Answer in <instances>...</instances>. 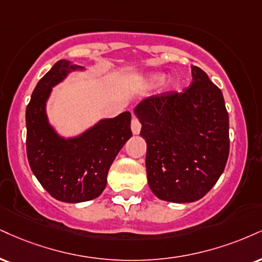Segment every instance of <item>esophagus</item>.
I'll return each instance as SVG.
<instances>
[{"instance_id":"obj_1","label":"esophagus","mask_w":262,"mask_h":262,"mask_svg":"<svg viewBox=\"0 0 262 262\" xmlns=\"http://www.w3.org/2000/svg\"><path fill=\"white\" fill-rule=\"evenodd\" d=\"M130 128H132V132H133V134H139V132L141 129V123L139 119L135 117V116H133V118H132Z\"/></svg>"}]
</instances>
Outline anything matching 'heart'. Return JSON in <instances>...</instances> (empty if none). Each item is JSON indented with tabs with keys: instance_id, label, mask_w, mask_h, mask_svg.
<instances>
[{
	"instance_id": "obj_1",
	"label": "heart",
	"mask_w": 262,
	"mask_h": 262,
	"mask_svg": "<svg viewBox=\"0 0 262 262\" xmlns=\"http://www.w3.org/2000/svg\"><path fill=\"white\" fill-rule=\"evenodd\" d=\"M163 80H165V74L163 73H152L145 78V83L147 85H151V86H152V85L162 83ZM172 85H173V81H168V86H172Z\"/></svg>"
}]
</instances>
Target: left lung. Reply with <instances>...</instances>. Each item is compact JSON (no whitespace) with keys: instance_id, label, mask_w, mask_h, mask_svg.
<instances>
[{"instance_id":"8db88e82","label":"left lung","mask_w":262,"mask_h":262,"mask_svg":"<svg viewBox=\"0 0 262 262\" xmlns=\"http://www.w3.org/2000/svg\"><path fill=\"white\" fill-rule=\"evenodd\" d=\"M183 93L147 97L135 107L146 141L149 187L159 199L193 203L216 184L229 154V117L222 91L203 69Z\"/></svg>"}]
</instances>
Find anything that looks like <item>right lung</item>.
<instances>
[{
    "label": "right lung",
    "instance_id": "add662e5",
    "mask_svg": "<svg viewBox=\"0 0 262 262\" xmlns=\"http://www.w3.org/2000/svg\"><path fill=\"white\" fill-rule=\"evenodd\" d=\"M83 69L61 59L39 80L27 106V155L30 168L51 196L64 203L95 199L107 184V173L132 137L130 112L101 119L77 138L64 139L49 124L46 101L69 72Z\"/></svg>",
    "mask_w": 262,
    "mask_h": 262
}]
</instances>
